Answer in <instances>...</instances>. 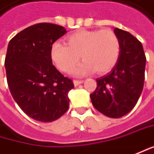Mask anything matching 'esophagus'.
Masks as SVG:
<instances>
[{
	"label": "esophagus",
	"mask_w": 154,
	"mask_h": 154,
	"mask_svg": "<svg viewBox=\"0 0 154 154\" xmlns=\"http://www.w3.org/2000/svg\"><path fill=\"white\" fill-rule=\"evenodd\" d=\"M82 83H83V81H77V80H74L73 81V84H74L75 87L78 86V85H80V84H82Z\"/></svg>",
	"instance_id": "esophagus-1"
}]
</instances>
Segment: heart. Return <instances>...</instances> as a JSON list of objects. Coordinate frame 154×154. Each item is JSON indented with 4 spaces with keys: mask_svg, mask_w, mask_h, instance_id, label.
Listing matches in <instances>:
<instances>
[{
    "mask_svg": "<svg viewBox=\"0 0 154 154\" xmlns=\"http://www.w3.org/2000/svg\"><path fill=\"white\" fill-rule=\"evenodd\" d=\"M67 44L55 42L51 57L56 66L68 72L80 60L83 62L73 70L76 75L95 72L103 74L110 71L120 56V42L114 31L109 29L80 30L67 38Z\"/></svg>",
    "mask_w": 154,
    "mask_h": 154,
    "instance_id": "heart-1",
    "label": "heart"
}]
</instances>
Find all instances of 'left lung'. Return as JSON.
<instances>
[{
    "instance_id": "obj_1",
    "label": "left lung",
    "mask_w": 154,
    "mask_h": 154,
    "mask_svg": "<svg viewBox=\"0 0 154 154\" xmlns=\"http://www.w3.org/2000/svg\"><path fill=\"white\" fill-rule=\"evenodd\" d=\"M120 42V56L106 75L96 79L97 87L90 94L94 107L112 118L122 117L137 103L144 87L146 55L142 44L128 31L116 28Z\"/></svg>"
}]
</instances>
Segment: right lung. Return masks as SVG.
<instances>
[{
    "label": "right lung",
    "mask_w": 154,
    "mask_h": 154,
    "mask_svg": "<svg viewBox=\"0 0 154 154\" xmlns=\"http://www.w3.org/2000/svg\"><path fill=\"white\" fill-rule=\"evenodd\" d=\"M66 33L62 26L42 23L20 31L8 43L5 59L7 82L14 100L29 117L52 122L69 108L74 88L52 65L51 48Z\"/></svg>",
    "instance_id": "add662e5"
}]
</instances>
